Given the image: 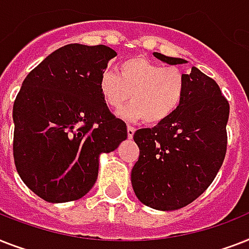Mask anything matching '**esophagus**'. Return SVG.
Segmentation results:
<instances>
[{"instance_id":"1","label":"esophagus","mask_w":249,"mask_h":249,"mask_svg":"<svg viewBox=\"0 0 249 249\" xmlns=\"http://www.w3.org/2000/svg\"><path fill=\"white\" fill-rule=\"evenodd\" d=\"M128 138H133V136H134V132H136V129L132 128V126H128Z\"/></svg>"}]
</instances>
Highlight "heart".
<instances>
[{
    "label": "heart",
    "mask_w": 249,
    "mask_h": 249,
    "mask_svg": "<svg viewBox=\"0 0 249 249\" xmlns=\"http://www.w3.org/2000/svg\"><path fill=\"white\" fill-rule=\"evenodd\" d=\"M98 88L109 108L119 109L130 97L132 105L120 112L126 120L155 125L169 119L181 105L185 75L176 67H163L146 58H132L116 72L102 73Z\"/></svg>",
    "instance_id": "b5f03b06"
}]
</instances>
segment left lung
<instances>
[{
	"mask_svg": "<svg viewBox=\"0 0 249 249\" xmlns=\"http://www.w3.org/2000/svg\"><path fill=\"white\" fill-rule=\"evenodd\" d=\"M170 66L187 60L154 53ZM186 89L176 112L154 128L138 129L140 158L132 186L141 203L158 211L186 207L208 189L224 163L230 106L220 86L196 67L185 75Z\"/></svg>",
	"mask_w": 249,
	"mask_h": 249,
	"instance_id": "8db88e82",
	"label": "left lung"
}]
</instances>
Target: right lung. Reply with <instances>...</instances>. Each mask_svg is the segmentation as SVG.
I'll return each mask as SVG.
<instances>
[{"label": "right lung", "instance_id": "right-lung-1", "mask_svg": "<svg viewBox=\"0 0 249 249\" xmlns=\"http://www.w3.org/2000/svg\"><path fill=\"white\" fill-rule=\"evenodd\" d=\"M117 54L106 45L70 44L25 77L14 102V161L21 181L49 203L81 199L98 177L99 156L128 138L98 81Z\"/></svg>", "mask_w": 249, "mask_h": 249}]
</instances>
